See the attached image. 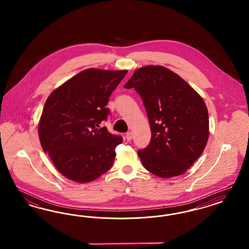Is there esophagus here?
Wrapping results in <instances>:
<instances>
[{"instance_id":"esophagus-1","label":"esophagus","mask_w":249,"mask_h":249,"mask_svg":"<svg viewBox=\"0 0 249 249\" xmlns=\"http://www.w3.org/2000/svg\"><path fill=\"white\" fill-rule=\"evenodd\" d=\"M126 139H127L128 141H130V140L132 139V133H131L130 131L126 133Z\"/></svg>"}]
</instances>
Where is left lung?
I'll list each match as a JSON object with an SVG mask.
<instances>
[{"label": "left lung", "instance_id": "1", "mask_svg": "<svg viewBox=\"0 0 249 249\" xmlns=\"http://www.w3.org/2000/svg\"><path fill=\"white\" fill-rule=\"evenodd\" d=\"M124 88L140 95L150 124L149 144L138 151L143 167L161 178L183 175L208 140L209 118L202 98L162 66L136 70Z\"/></svg>", "mask_w": 249, "mask_h": 249}]
</instances>
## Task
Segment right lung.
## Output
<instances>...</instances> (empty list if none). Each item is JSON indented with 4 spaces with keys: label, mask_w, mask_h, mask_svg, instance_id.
I'll use <instances>...</instances> for the list:
<instances>
[{
    "label": "right lung",
    "mask_w": 249,
    "mask_h": 249,
    "mask_svg": "<svg viewBox=\"0 0 249 249\" xmlns=\"http://www.w3.org/2000/svg\"><path fill=\"white\" fill-rule=\"evenodd\" d=\"M128 71L87 69L54 90L45 104L39 138L59 173L88 183L112 167L123 139L99 128L110 110L109 97Z\"/></svg>",
    "instance_id": "right-lung-1"
}]
</instances>
